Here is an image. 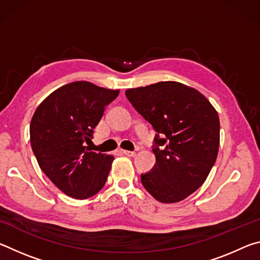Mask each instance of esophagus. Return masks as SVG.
I'll return each mask as SVG.
<instances>
[{
  "label": "esophagus",
  "mask_w": 260,
  "mask_h": 260,
  "mask_svg": "<svg viewBox=\"0 0 260 260\" xmlns=\"http://www.w3.org/2000/svg\"><path fill=\"white\" fill-rule=\"evenodd\" d=\"M122 153H124V155H126V156H128V157H134V156H136V152H135V151L122 150Z\"/></svg>",
  "instance_id": "1"
}]
</instances>
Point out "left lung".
Segmentation results:
<instances>
[{"instance_id": "1", "label": "left lung", "mask_w": 260, "mask_h": 260, "mask_svg": "<svg viewBox=\"0 0 260 260\" xmlns=\"http://www.w3.org/2000/svg\"><path fill=\"white\" fill-rule=\"evenodd\" d=\"M125 95L156 132V164L141 174L143 187L161 203L184 200L204 183L217 159V111L200 91L175 81L127 89Z\"/></svg>"}]
</instances>
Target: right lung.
Masks as SVG:
<instances>
[{
  "instance_id": "1",
  "label": "right lung",
  "mask_w": 260,
  "mask_h": 260,
  "mask_svg": "<svg viewBox=\"0 0 260 260\" xmlns=\"http://www.w3.org/2000/svg\"><path fill=\"white\" fill-rule=\"evenodd\" d=\"M118 94L88 81L71 82L51 93L33 114L30 146L39 166L72 199H89L107 181L114 157L90 151L86 144Z\"/></svg>"
}]
</instances>
